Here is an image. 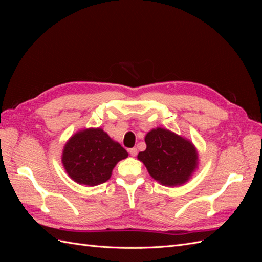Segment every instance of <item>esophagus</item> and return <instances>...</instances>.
Wrapping results in <instances>:
<instances>
[{"mask_svg": "<svg viewBox=\"0 0 262 262\" xmlns=\"http://www.w3.org/2000/svg\"><path fill=\"white\" fill-rule=\"evenodd\" d=\"M129 153H130V155L131 156H137V154H138V150H137V148H130L129 149Z\"/></svg>", "mask_w": 262, "mask_h": 262, "instance_id": "esophagus-1", "label": "esophagus"}]
</instances>
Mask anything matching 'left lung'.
I'll return each mask as SVG.
<instances>
[{"mask_svg": "<svg viewBox=\"0 0 262 262\" xmlns=\"http://www.w3.org/2000/svg\"><path fill=\"white\" fill-rule=\"evenodd\" d=\"M146 149L138 160L149 176L166 187L186 184L199 166V154L191 141L164 128H155L145 136Z\"/></svg>", "mask_w": 262, "mask_h": 262, "instance_id": "obj_1", "label": "left lung"}]
</instances>
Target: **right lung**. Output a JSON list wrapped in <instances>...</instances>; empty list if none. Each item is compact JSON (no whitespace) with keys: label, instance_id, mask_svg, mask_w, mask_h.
Wrapping results in <instances>:
<instances>
[{"label":"right lung","instance_id":"1","mask_svg":"<svg viewBox=\"0 0 262 262\" xmlns=\"http://www.w3.org/2000/svg\"><path fill=\"white\" fill-rule=\"evenodd\" d=\"M128 155L101 128H87L77 131L67 141L61 161L71 179L94 187L112 177L115 166Z\"/></svg>","mask_w":262,"mask_h":262}]
</instances>
